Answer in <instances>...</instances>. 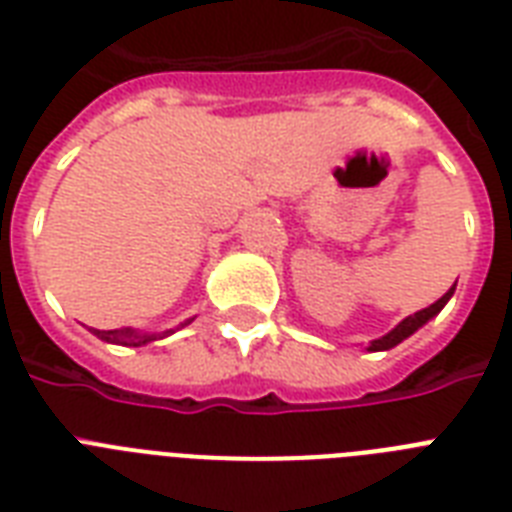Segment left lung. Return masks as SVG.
<instances>
[{"mask_svg":"<svg viewBox=\"0 0 512 512\" xmlns=\"http://www.w3.org/2000/svg\"><path fill=\"white\" fill-rule=\"evenodd\" d=\"M454 287H457V281H454ZM454 287L449 289V292H446V295L441 297V300H436V303H433V305H428V308H422V311H417V313H414V316H406V319L401 321L398 327L390 329L388 335H382L380 340L369 342V348H366V350H390V348H396L398 342H404L406 337H412L414 332H417V329L425 327V324H428V321L433 319V316H438V313L444 311V305L449 303V300H452Z\"/></svg>","mask_w":512,"mask_h":512,"instance_id":"8db88e82","label":"left lung"}]
</instances>
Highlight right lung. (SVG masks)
<instances>
[{
  "label": "right lung",
  "mask_w": 512,
  "mask_h": 512,
  "mask_svg": "<svg viewBox=\"0 0 512 512\" xmlns=\"http://www.w3.org/2000/svg\"><path fill=\"white\" fill-rule=\"evenodd\" d=\"M193 319H185L180 327L175 329H183L188 327ZM175 329H167V332H138V329L132 327H122V329H108V332H100V329H92V335L100 337V340L106 342H114V345H127V348H140V345H148V342L154 340H162V337H170Z\"/></svg>",
  "instance_id": "obj_1"
}]
</instances>
